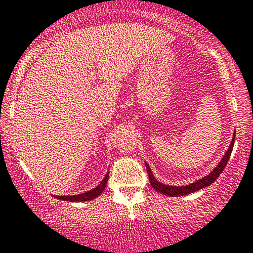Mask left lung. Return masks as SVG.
Listing matches in <instances>:
<instances>
[{"mask_svg": "<svg viewBox=\"0 0 253 253\" xmlns=\"http://www.w3.org/2000/svg\"><path fill=\"white\" fill-rule=\"evenodd\" d=\"M234 139H235V135L233 138L232 144H230L229 149L227 150V152L224 154L223 158L221 160V162L218 163V166L216 167L209 175H207L203 179L198 180V181L193 182V184H190L187 186H180V187H176V186H168V185H163L161 182H158L156 179H155L154 175H152L151 170H150L149 166L146 165V169H148V175H149V180H150V184H151L152 187L157 191V192L166 194V196H170V197H177V196H185V194H190L196 192V191L202 190V188L208 187L217 179L218 175L223 171V169L226 168L227 162H228L230 154H232V150L233 146H234Z\"/></svg>", "mask_w": 253, "mask_h": 253, "instance_id": "8db88e82", "label": "left lung"}]
</instances>
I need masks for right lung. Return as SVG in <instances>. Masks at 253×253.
Wrapping results in <instances>:
<instances>
[{"label": "right lung", "mask_w": 253, "mask_h": 253, "mask_svg": "<svg viewBox=\"0 0 253 253\" xmlns=\"http://www.w3.org/2000/svg\"><path fill=\"white\" fill-rule=\"evenodd\" d=\"M108 177L109 175H105V177L102 180V182L97 186L96 188L93 190L87 191V192L82 193V194H77V196H60L57 197L59 199H62V201H67V202H86V201H92L95 199L96 197H98L99 194L103 192V190L107 186V181H108Z\"/></svg>", "instance_id": "right-lung-1"}]
</instances>
